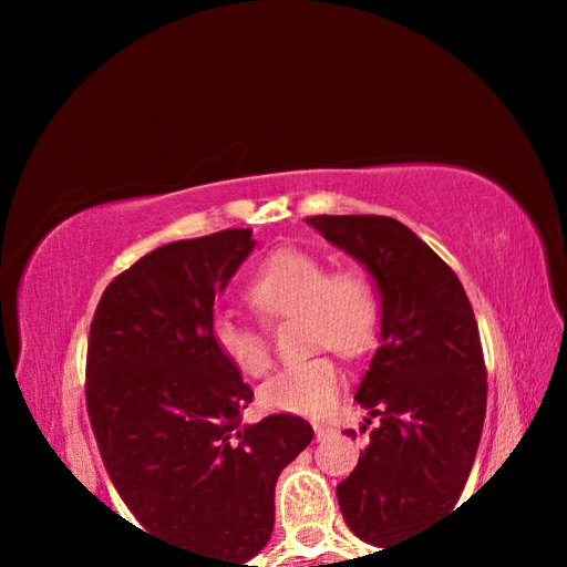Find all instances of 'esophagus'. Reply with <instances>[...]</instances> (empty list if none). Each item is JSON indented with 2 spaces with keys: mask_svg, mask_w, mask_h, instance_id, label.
Returning <instances> with one entry per match:
<instances>
[{
  "mask_svg": "<svg viewBox=\"0 0 567 567\" xmlns=\"http://www.w3.org/2000/svg\"><path fill=\"white\" fill-rule=\"evenodd\" d=\"M330 433H332V427H330V425H315V435H318V440L328 437Z\"/></svg>",
  "mask_w": 567,
  "mask_h": 567,
  "instance_id": "esophagus-1",
  "label": "esophagus"
}]
</instances>
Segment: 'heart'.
Segmentation results:
<instances>
[{
	"label": "heart",
	"instance_id": "obj_1",
	"mask_svg": "<svg viewBox=\"0 0 567 567\" xmlns=\"http://www.w3.org/2000/svg\"><path fill=\"white\" fill-rule=\"evenodd\" d=\"M247 300L267 320L300 318L310 348L328 344L334 352L362 354L380 330V300L370 277L354 267L330 272L318 255L305 249H277L257 267L247 285ZM217 352L247 378L270 368L265 334L219 315L213 322ZM342 388V370L328 354L287 364L260 388L262 408L292 415H322Z\"/></svg>",
	"mask_w": 567,
	"mask_h": 567
}]
</instances>
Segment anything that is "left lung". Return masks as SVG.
Listing matches in <instances>:
<instances>
[{
  "label": "left lung",
  "instance_id": "1",
  "mask_svg": "<svg viewBox=\"0 0 567 567\" xmlns=\"http://www.w3.org/2000/svg\"><path fill=\"white\" fill-rule=\"evenodd\" d=\"M305 223L368 267L380 290V348L354 392L380 422L338 501L350 530L388 550L453 511L473 470L487 402L473 305L457 275L398 219Z\"/></svg>",
  "mask_w": 567,
  "mask_h": 567
}]
</instances>
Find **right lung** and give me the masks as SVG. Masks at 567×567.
Returning <instances> with one entry per match:
<instances>
[{"label":"right lung","instance_id":"obj_1","mask_svg":"<svg viewBox=\"0 0 567 567\" xmlns=\"http://www.w3.org/2000/svg\"><path fill=\"white\" fill-rule=\"evenodd\" d=\"M252 229L177 239L114 277L94 310L87 412L102 463L145 533L245 565L275 525V483L310 422L245 425L255 392L213 342V305L252 252Z\"/></svg>","mask_w":567,"mask_h":567}]
</instances>
